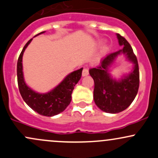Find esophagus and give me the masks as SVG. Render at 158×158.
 Listing matches in <instances>:
<instances>
[{
  "label": "esophagus",
  "instance_id": "esophagus-1",
  "mask_svg": "<svg viewBox=\"0 0 158 158\" xmlns=\"http://www.w3.org/2000/svg\"><path fill=\"white\" fill-rule=\"evenodd\" d=\"M89 75V69L88 68H84L82 70V76H86Z\"/></svg>",
  "mask_w": 158,
  "mask_h": 158
}]
</instances>
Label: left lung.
Listing matches in <instances>:
<instances>
[{
    "label": "left lung",
    "mask_w": 158,
    "mask_h": 158,
    "mask_svg": "<svg viewBox=\"0 0 158 158\" xmlns=\"http://www.w3.org/2000/svg\"><path fill=\"white\" fill-rule=\"evenodd\" d=\"M122 50L110 53L103 58L101 64L89 69L94 79V101L101 110L110 114H117L124 110L135 99L139 87V69L137 57L127 40L117 34ZM120 52L126 54L134 64V71L120 81L112 79L108 73V66Z\"/></svg>",
    "instance_id": "obj_1"
}]
</instances>
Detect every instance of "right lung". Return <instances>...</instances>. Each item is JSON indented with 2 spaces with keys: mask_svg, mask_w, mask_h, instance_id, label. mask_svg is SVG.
I'll list each match as a JSON object with an SVG mask.
<instances>
[{
  "mask_svg": "<svg viewBox=\"0 0 158 158\" xmlns=\"http://www.w3.org/2000/svg\"><path fill=\"white\" fill-rule=\"evenodd\" d=\"M41 31L38 35L44 33ZM35 35V36H36ZM32 39L23 48L17 61V82L19 90L25 102L34 111L41 115L53 117L63 112L71 101V94L75 85L82 76V68L71 73L52 91L46 94H39L32 91L25 83L23 73V55Z\"/></svg>",
  "mask_w": 158,
  "mask_h": 158,
  "instance_id": "add662e5",
  "label": "right lung"
}]
</instances>
